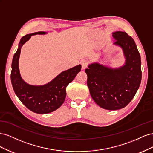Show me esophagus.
Returning a JSON list of instances; mask_svg holds the SVG:
<instances>
[{
	"mask_svg": "<svg viewBox=\"0 0 153 153\" xmlns=\"http://www.w3.org/2000/svg\"><path fill=\"white\" fill-rule=\"evenodd\" d=\"M81 64H82V69H83V70H84V69H85L87 66V62L85 61H82Z\"/></svg>",
	"mask_w": 153,
	"mask_h": 153,
	"instance_id": "34e87169",
	"label": "esophagus"
}]
</instances>
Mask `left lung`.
Segmentation results:
<instances>
[{
	"mask_svg": "<svg viewBox=\"0 0 153 153\" xmlns=\"http://www.w3.org/2000/svg\"><path fill=\"white\" fill-rule=\"evenodd\" d=\"M112 36L114 45L123 49L124 65L112 68L94 62L85 70L92 98L100 107L109 110L121 109L130 102L142 79L141 59L135 41L125 32H114Z\"/></svg>",
	"mask_w": 153,
	"mask_h": 153,
	"instance_id": "1",
	"label": "left lung"
}]
</instances>
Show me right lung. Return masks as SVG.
Wrapping results in <instances>:
<instances>
[{
    "instance_id": "obj_1",
    "label": "right lung",
    "mask_w": 153,
    "mask_h": 153,
    "mask_svg": "<svg viewBox=\"0 0 153 153\" xmlns=\"http://www.w3.org/2000/svg\"><path fill=\"white\" fill-rule=\"evenodd\" d=\"M47 32H37L22 37L17 51L13 58L11 80L14 91L27 108L36 114H48L58 109L65 100L66 88L81 71V65L64 71L48 84L32 85L26 83L20 75L19 58L21 48L32 36L46 34Z\"/></svg>"
}]
</instances>
